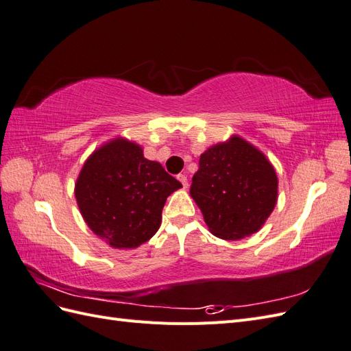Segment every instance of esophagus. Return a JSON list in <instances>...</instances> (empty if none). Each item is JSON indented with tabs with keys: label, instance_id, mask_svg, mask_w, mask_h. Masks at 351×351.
Instances as JSON below:
<instances>
[{
	"label": "esophagus",
	"instance_id": "obj_1",
	"mask_svg": "<svg viewBox=\"0 0 351 351\" xmlns=\"http://www.w3.org/2000/svg\"><path fill=\"white\" fill-rule=\"evenodd\" d=\"M177 178L180 180V183L183 184V187H184V189H187V187H189V178H187V176H186V174H178V176H177Z\"/></svg>",
	"mask_w": 351,
	"mask_h": 351
}]
</instances>
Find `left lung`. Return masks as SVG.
<instances>
[{
	"mask_svg": "<svg viewBox=\"0 0 351 351\" xmlns=\"http://www.w3.org/2000/svg\"><path fill=\"white\" fill-rule=\"evenodd\" d=\"M277 192L271 162L237 136L200 155L190 187L210 232L224 240L256 232L277 204Z\"/></svg>",
	"mask_w": 351,
	"mask_h": 351,
	"instance_id": "left-lung-1",
	"label": "left lung"
}]
</instances>
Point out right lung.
<instances>
[{"mask_svg": "<svg viewBox=\"0 0 351 351\" xmlns=\"http://www.w3.org/2000/svg\"><path fill=\"white\" fill-rule=\"evenodd\" d=\"M180 187L141 146L117 139L84 162L74 195L95 234L112 247L133 249L158 231L165 200Z\"/></svg>", "mask_w": 351, "mask_h": 351, "instance_id": "1", "label": "right lung"}]
</instances>
